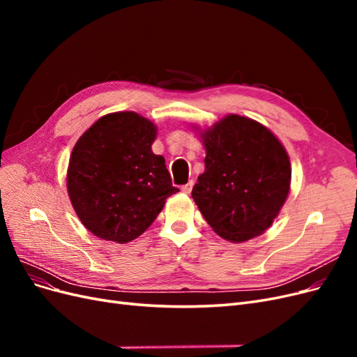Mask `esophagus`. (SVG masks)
<instances>
[{
    "mask_svg": "<svg viewBox=\"0 0 357 357\" xmlns=\"http://www.w3.org/2000/svg\"><path fill=\"white\" fill-rule=\"evenodd\" d=\"M192 188H193V181L190 180L189 183H186V185H185V186H181V190H183V192H185V193H190Z\"/></svg>",
    "mask_w": 357,
    "mask_h": 357,
    "instance_id": "esophagus-1",
    "label": "esophagus"
}]
</instances>
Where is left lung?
<instances>
[{"label":"left lung","instance_id":"left-lung-1","mask_svg":"<svg viewBox=\"0 0 357 357\" xmlns=\"http://www.w3.org/2000/svg\"><path fill=\"white\" fill-rule=\"evenodd\" d=\"M205 171L192 189L204 219L232 243L264 234L289 195L291 168L283 144L253 119L229 114L201 132Z\"/></svg>","mask_w":357,"mask_h":357}]
</instances>
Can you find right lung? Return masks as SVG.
Returning a JSON list of instances; mask_svg holds the SVG:
<instances>
[{
	"mask_svg": "<svg viewBox=\"0 0 357 357\" xmlns=\"http://www.w3.org/2000/svg\"><path fill=\"white\" fill-rule=\"evenodd\" d=\"M156 131L149 119L117 112L98 119L75 143L68 197L93 235L119 244L135 240L178 192L164 156L152 152Z\"/></svg>",
	"mask_w": 357,
	"mask_h": 357,
	"instance_id": "add662e5",
	"label": "right lung"
}]
</instances>
